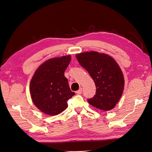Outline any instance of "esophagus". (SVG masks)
Segmentation results:
<instances>
[{"mask_svg": "<svg viewBox=\"0 0 152 152\" xmlns=\"http://www.w3.org/2000/svg\"><path fill=\"white\" fill-rule=\"evenodd\" d=\"M82 92H83V90H82L81 88H79V90L76 91V93H77V94H80L82 93Z\"/></svg>", "mask_w": 152, "mask_h": 152, "instance_id": "esophagus-1", "label": "esophagus"}]
</instances>
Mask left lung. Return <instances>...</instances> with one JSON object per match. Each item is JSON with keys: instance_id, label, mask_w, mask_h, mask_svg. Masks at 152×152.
Returning a JSON list of instances; mask_svg holds the SVG:
<instances>
[{"instance_id": "obj_1", "label": "left lung", "mask_w": 152, "mask_h": 152, "mask_svg": "<svg viewBox=\"0 0 152 152\" xmlns=\"http://www.w3.org/2000/svg\"><path fill=\"white\" fill-rule=\"evenodd\" d=\"M80 65L93 79L96 94L88 102L97 109L109 110L115 107L122 95L124 78L122 72L112 57L90 51L76 55Z\"/></svg>"}]
</instances>
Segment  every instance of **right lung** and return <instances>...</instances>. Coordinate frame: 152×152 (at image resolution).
Segmentation results:
<instances>
[{"instance_id": "1", "label": "right lung", "mask_w": 152, "mask_h": 152, "mask_svg": "<svg viewBox=\"0 0 152 152\" xmlns=\"http://www.w3.org/2000/svg\"><path fill=\"white\" fill-rule=\"evenodd\" d=\"M70 61V55L49 59L32 77L30 84L32 102L45 114L54 116L61 113L67 107V101L75 95L64 77Z\"/></svg>"}]
</instances>
